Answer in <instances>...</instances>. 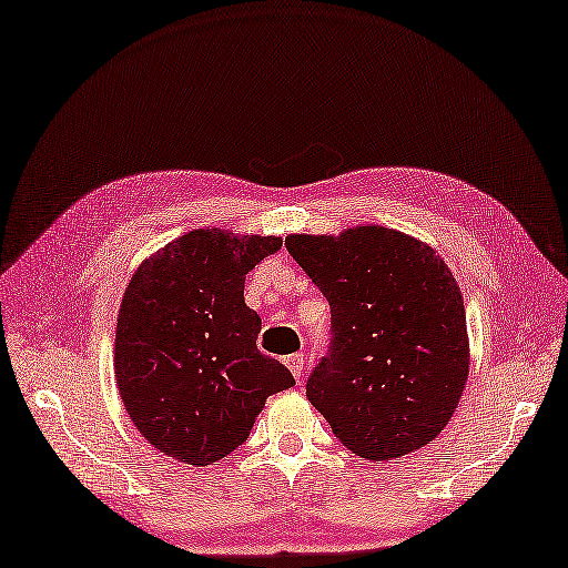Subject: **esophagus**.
I'll return each mask as SVG.
<instances>
[{"instance_id": "34e87169", "label": "esophagus", "mask_w": 568, "mask_h": 568, "mask_svg": "<svg viewBox=\"0 0 568 568\" xmlns=\"http://www.w3.org/2000/svg\"><path fill=\"white\" fill-rule=\"evenodd\" d=\"M285 366L291 368V373L295 376V381H300V378H303V373H305V356H303V354H293V356H287V358H285Z\"/></svg>"}]
</instances>
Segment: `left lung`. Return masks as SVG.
<instances>
[{"label":"left lung","mask_w":568,"mask_h":568,"mask_svg":"<svg viewBox=\"0 0 568 568\" xmlns=\"http://www.w3.org/2000/svg\"><path fill=\"white\" fill-rule=\"evenodd\" d=\"M285 248L332 310L307 400L348 452L390 462L449 425L468 378L462 291L437 251L385 226L291 234Z\"/></svg>","instance_id":"obj_1"}]
</instances>
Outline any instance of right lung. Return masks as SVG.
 Masks as SVG:
<instances>
[{"label":"right lung","instance_id":"obj_1","mask_svg":"<svg viewBox=\"0 0 568 568\" xmlns=\"http://www.w3.org/2000/svg\"><path fill=\"white\" fill-rule=\"evenodd\" d=\"M281 246V236L195 229L131 275L114 373L131 422L159 452L220 462L246 442L265 397L293 388V373L258 352L261 317L244 303L246 273Z\"/></svg>","mask_w":568,"mask_h":568}]
</instances>
